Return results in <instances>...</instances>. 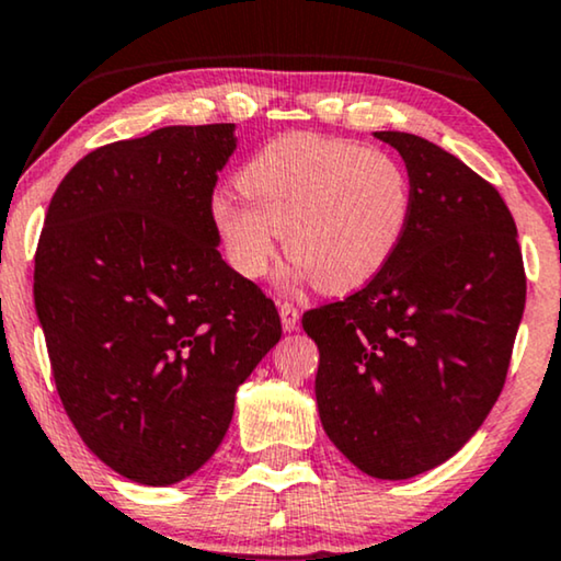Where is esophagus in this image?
Segmentation results:
<instances>
[{
  "instance_id": "1",
  "label": "esophagus",
  "mask_w": 561,
  "mask_h": 561,
  "mask_svg": "<svg viewBox=\"0 0 561 561\" xmlns=\"http://www.w3.org/2000/svg\"><path fill=\"white\" fill-rule=\"evenodd\" d=\"M279 318H282V328H285L287 333L297 331V325H300V310L289 302L279 305Z\"/></svg>"
}]
</instances>
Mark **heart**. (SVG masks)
<instances>
[{
  "mask_svg": "<svg viewBox=\"0 0 561 561\" xmlns=\"http://www.w3.org/2000/svg\"><path fill=\"white\" fill-rule=\"evenodd\" d=\"M210 213L238 274L259 279L282 245L293 276H310L323 293L364 287L394 259L413 215L408 171L382 151L351 140L289 133L245 163Z\"/></svg>",
  "mask_w": 561,
  "mask_h": 561,
  "instance_id": "1",
  "label": "heart"
}]
</instances>
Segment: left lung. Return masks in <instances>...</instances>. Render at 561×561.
I'll return each instance as SVG.
<instances>
[{
	"mask_svg": "<svg viewBox=\"0 0 561 561\" xmlns=\"http://www.w3.org/2000/svg\"><path fill=\"white\" fill-rule=\"evenodd\" d=\"M375 138L405 161L408 233L367 287L305 312L302 328L320 351L328 438L364 474L408 480L451 459L495 405L526 274L495 186L413 133Z\"/></svg>",
	"mask_w": 561,
	"mask_h": 561,
	"instance_id": "obj_1",
	"label": "left lung"
}]
</instances>
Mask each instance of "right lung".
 Masks as SVG:
<instances>
[{
  "instance_id": "right-lung-1",
  "label": "right lung",
  "mask_w": 561,
  "mask_h": 561,
  "mask_svg": "<svg viewBox=\"0 0 561 561\" xmlns=\"http://www.w3.org/2000/svg\"><path fill=\"white\" fill-rule=\"evenodd\" d=\"M236 125H169L84 156L48 205L35 310L56 390L117 474L167 488L218 451L236 392L282 339L213 222Z\"/></svg>"
}]
</instances>
